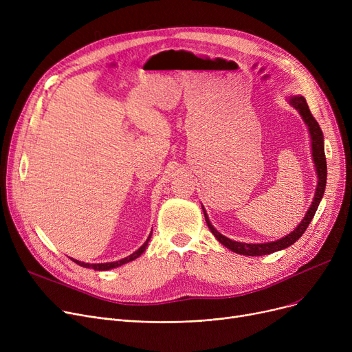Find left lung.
<instances>
[{
	"label": "left lung",
	"mask_w": 352,
	"mask_h": 352,
	"mask_svg": "<svg viewBox=\"0 0 352 352\" xmlns=\"http://www.w3.org/2000/svg\"><path fill=\"white\" fill-rule=\"evenodd\" d=\"M288 102L298 109L300 116L302 117L304 122L308 126V131L311 135V150H312V160L314 164H316V171H317V177H318V184H317V190H316V195H314L312 204L309 207V210L307 211L304 219L298 224V227L295 228L292 232H289L288 235L283 236L281 239H276V241L272 243H264V244H245V243H238V241H232V239L224 236L223 234H219L212 224L210 223V219L207 217V212L204 210V215H206V221L207 226L211 230V232L214 234V236L218 239V241L226 245L228 250L241 254V255H250V256H258V255H267V254H272L275 251L284 250L289 245H292L297 239L305 232L307 227L309 226V223L312 221L314 215L317 212V208L321 202V198L324 195L325 191V184H327V161H325V153H324V135L321 128L317 122V120L312 117L311 111L308 108V104L305 101L304 97L301 96H295V97H289Z\"/></svg>",
	"instance_id": "8db88e82"
}]
</instances>
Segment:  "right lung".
Masks as SVG:
<instances>
[{"instance_id": "right-lung-1", "label": "right lung", "mask_w": 352, "mask_h": 352, "mask_svg": "<svg viewBox=\"0 0 352 352\" xmlns=\"http://www.w3.org/2000/svg\"><path fill=\"white\" fill-rule=\"evenodd\" d=\"M150 238H151V234H150V236L146 238V241L135 251V252H133L131 255H128L126 258H122V260H120V261H116V263H104V264H88V263H81V261H77V260H72L74 263L76 264H78V265H81V267H84V268H92V270H96V271H107V270H113V268H117V267H121L122 264H126V263H129V261H133V260H135V258H138L144 251H145V248H146V245H148V241H150Z\"/></svg>"}]
</instances>
